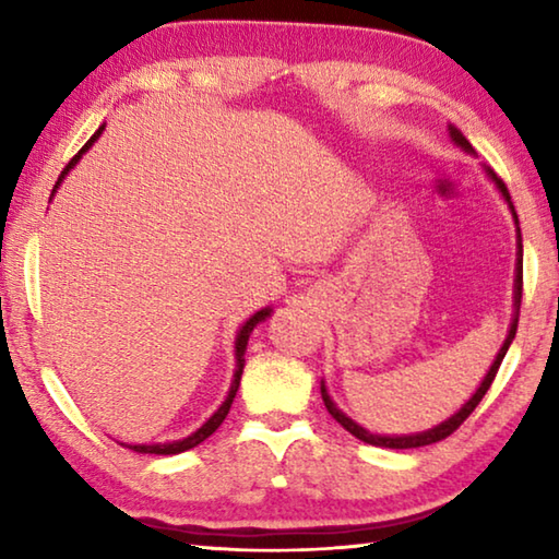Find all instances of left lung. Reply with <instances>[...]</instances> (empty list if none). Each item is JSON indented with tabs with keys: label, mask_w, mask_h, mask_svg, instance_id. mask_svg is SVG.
Instances as JSON below:
<instances>
[{
	"label": "left lung",
	"mask_w": 559,
	"mask_h": 559,
	"mask_svg": "<svg viewBox=\"0 0 559 559\" xmlns=\"http://www.w3.org/2000/svg\"><path fill=\"white\" fill-rule=\"evenodd\" d=\"M449 138H451V143L453 145H459L461 150H466L468 155H476V150L471 147V143L466 138H463V132L456 128V126H449ZM486 169V175H488V179L490 182L496 185V189L500 192V197H503L506 200V204H508V210H510V214H513V222H515V231H518V259H515V288H513V320H510V328H508V335H506V340H503V345H500V349H498V355H496V359H493V365H490V370L486 372V377L484 380H480V384L476 386V392L471 394V400L461 406V409L456 412V414H451L447 421H441L439 427H433V429H427V431H419V433H402V437H386V433H372V431H367L365 427H359V424L355 421V419H349V416L340 409V406L333 402V396L328 394V386H325V382H320V394H323V402H325V406H328V412H330V416H333V419L340 424V427L343 429H347L349 433H353V437H357L359 441H365V443H372V447H382V449H416V447H429V443H437V441H441V439H447V437H451L453 431H456L463 421L468 419L471 416V412L476 409L478 406V402L484 400L486 396V392H488V386L493 384V380H496V372H498V367H500V362H503V357H506V353H508V347H510V343H513V337H515V330H518V313H520V298H523V239H520V226H518V214H515V206H513V202H510V194H508V187L503 185V179L500 177H496V173L493 169H488V167H484Z\"/></svg>",
	"instance_id": "1"
}]
</instances>
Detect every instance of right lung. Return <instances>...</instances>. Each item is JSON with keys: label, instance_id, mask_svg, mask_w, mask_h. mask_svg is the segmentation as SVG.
<instances>
[{"label": "right lung", "instance_id": "add662e5", "mask_svg": "<svg viewBox=\"0 0 559 559\" xmlns=\"http://www.w3.org/2000/svg\"><path fill=\"white\" fill-rule=\"evenodd\" d=\"M106 130V126H100L96 132H93V138L88 140L86 145H83L81 150H79V155H75L69 165L63 167V173L59 175V182L53 185V192H51V197L56 194V189L61 187V182L66 179V175L71 173V169L79 165V159L88 153L91 150V145L96 143V140L100 138V132ZM51 202V200H49ZM271 313H273V308H261V310H257V313H253L249 320H246V323L236 330V340H234V357H236V370H234V380H231V386H229V394H226V400L219 404V409H216L210 419H206L200 429L197 431H192L189 433V437H185V439H177V441H159V443H122V447H128V449H132V451H138V453H157V456H175V453H182V451H189V449H194V447H200V443L204 441V439H210L212 433L222 427V421L226 419V414H229V409H231V402H234V396H236V392H239V382H241V372H243V355H246V345H249V335L253 333V328H257L259 323H263V320L266 318H271Z\"/></svg>", "mask_w": 559, "mask_h": 559}]
</instances>
